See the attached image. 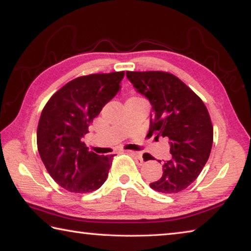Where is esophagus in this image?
I'll list each match as a JSON object with an SVG mask.
<instances>
[{
	"label": "esophagus",
	"instance_id": "obj_1",
	"mask_svg": "<svg viewBox=\"0 0 251 251\" xmlns=\"http://www.w3.org/2000/svg\"><path fill=\"white\" fill-rule=\"evenodd\" d=\"M129 154L134 157L136 164H137V165H143L144 159H143L141 152H138V151H129Z\"/></svg>",
	"mask_w": 251,
	"mask_h": 251
}]
</instances>
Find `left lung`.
Returning a JSON list of instances; mask_svg holds the SVG:
<instances>
[{
  "instance_id": "8db88e82",
  "label": "left lung",
  "mask_w": 251,
  "mask_h": 251,
  "mask_svg": "<svg viewBox=\"0 0 251 251\" xmlns=\"http://www.w3.org/2000/svg\"><path fill=\"white\" fill-rule=\"evenodd\" d=\"M127 78L151 105L148 135L169 139L171 158L163 175L150 184L163 194L186 189L209 158L214 128L202 100L175 75L166 72H126ZM160 163V160H159Z\"/></svg>"
}]
</instances>
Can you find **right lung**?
Wrapping results in <instances>:
<instances>
[{"mask_svg":"<svg viewBox=\"0 0 251 251\" xmlns=\"http://www.w3.org/2000/svg\"><path fill=\"white\" fill-rule=\"evenodd\" d=\"M124 72L80 76L64 85L42 110L37 150L50 177L71 193L104 184L114 155H97L83 142L88 126L121 88Z\"/></svg>","mask_w":251,"mask_h":251,"instance_id":"1","label":"right lung"}]
</instances>
